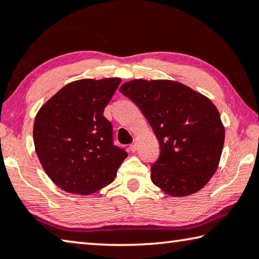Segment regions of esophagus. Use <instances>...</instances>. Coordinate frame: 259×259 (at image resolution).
<instances>
[{
	"label": "esophagus",
	"mask_w": 259,
	"mask_h": 259,
	"mask_svg": "<svg viewBox=\"0 0 259 259\" xmlns=\"http://www.w3.org/2000/svg\"><path fill=\"white\" fill-rule=\"evenodd\" d=\"M129 150L131 152H136L137 151V144H136V143H133V144H130L129 145Z\"/></svg>",
	"instance_id": "34e87169"
}]
</instances>
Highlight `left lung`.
Segmentation results:
<instances>
[{"mask_svg": "<svg viewBox=\"0 0 259 259\" xmlns=\"http://www.w3.org/2000/svg\"><path fill=\"white\" fill-rule=\"evenodd\" d=\"M120 91L138 106L160 145L151 180L165 194L199 191L219 166L225 126L214 104L189 86L167 79H134Z\"/></svg>", "mask_w": 259, "mask_h": 259, "instance_id": "1", "label": "left lung"}]
</instances>
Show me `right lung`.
<instances>
[{
  "label": "right lung",
  "instance_id": "1",
  "mask_svg": "<svg viewBox=\"0 0 259 259\" xmlns=\"http://www.w3.org/2000/svg\"><path fill=\"white\" fill-rule=\"evenodd\" d=\"M121 78L79 79L63 86L35 115V153L62 190L92 195L114 181L126 152L113 145L105 107Z\"/></svg>",
  "mask_w": 259,
  "mask_h": 259
}]
</instances>
